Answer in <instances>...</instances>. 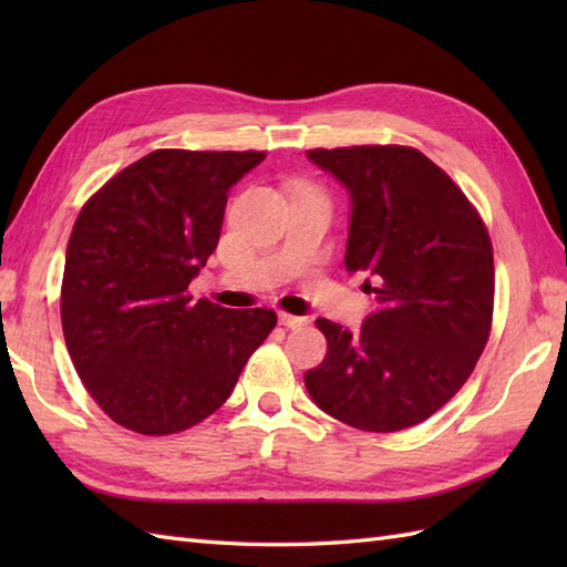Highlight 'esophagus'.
I'll use <instances>...</instances> for the list:
<instances>
[{"instance_id": "1", "label": "esophagus", "mask_w": 567, "mask_h": 567, "mask_svg": "<svg viewBox=\"0 0 567 567\" xmlns=\"http://www.w3.org/2000/svg\"><path fill=\"white\" fill-rule=\"evenodd\" d=\"M280 323L282 327H287V329H297V327H305L307 323V317H295V315H280Z\"/></svg>"}]
</instances>
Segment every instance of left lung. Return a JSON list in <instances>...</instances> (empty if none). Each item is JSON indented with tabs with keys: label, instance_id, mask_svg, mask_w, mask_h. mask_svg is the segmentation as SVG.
I'll use <instances>...</instances> for the list:
<instances>
[{
	"label": "left lung",
	"instance_id": "left-lung-1",
	"mask_svg": "<svg viewBox=\"0 0 567 567\" xmlns=\"http://www.w3.org/2000/svg\"><path fill=\"white\" fill-rule=\"evenodd\" d=\"M351 195L346 270L378 309L358 333L317 319L329 351L305 372L321 412L392 433L436 414L483 355L495 307L487 228L453 179L409 146L307 151Z\"/></svg>",
	"mask_w": 567,
	"mask_h": 567
}]
</instances>
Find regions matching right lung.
Segmentation results:
<instances>
[{"label": "right lung", "mask_w": 567, "mask_h": 567, "mask_svg": "<svg viewBox=\"0 0 567 567\" xmlns=\"http://www.w3.org/2000/svg\"><path fill=\"white\" fill-rule=\"evenodd\" d=\"M262 158L153 151L82 207L60 319L82 384L118 426L167 436L199 424L275 329L272 309H224L187 292L219 244L228 189Z\"/></svg>", "instance_id": "add662e5"}]
</instances>
